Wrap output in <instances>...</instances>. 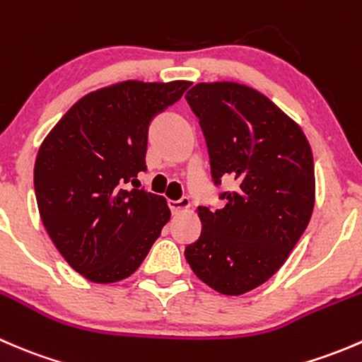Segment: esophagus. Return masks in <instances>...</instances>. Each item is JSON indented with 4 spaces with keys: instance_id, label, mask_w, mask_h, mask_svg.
Returning a JSON list of instances; mask_svg holds the SVG:
<instances>
[{
    "instance_id": "1",
    "label": "esophagus",
    "mask_w": 362,
    "mask_h": 362,
    "mask_svg": "<svg viewBox=\"0 0 362 362\" xmlns=\"http://www.w3.org/2000/svg\"><path fill=\"white\" fill-rule=\"evenodd\" d=\"M168 206L171 208L173 214H180V211L189 210V208H191V199H189L187 196H182L180 199H170V202H168Z\"/></svg>"
}]
</instances>
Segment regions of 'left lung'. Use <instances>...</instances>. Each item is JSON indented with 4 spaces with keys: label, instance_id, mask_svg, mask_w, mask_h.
Wrapping results in <instances>:
<instances>
[{
    "label": "left lung",
    "instance_id": "obj_1",
    "mask_svg": "<svg viewBox=\"0 0 362 362\" xmlns=\"http://www.w3.org/2000/svg\"><path fill=\"white\" fill-rule=\"evenodd\" d=\"M185 100L199 119L215 185L233 182L221 194L224 208L198 206L202 235L185 259L217 293L245 294L282 268L308 226L312 148L291 117L243 83H196Z\"/></svg>",
    "mask_w": 362,
    "mask_h": 362
}]
</instances>
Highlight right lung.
Instances as JSON below:
<instances>
[{
    "label": "right lung",
    "mask_w": 362,
    "mask_h": 362,
    "mask_svg": "<svg viewBox=\"0 0 362 362\" xmlns=\"http://www.w3.org/2000/svg\"><path fill=\"white\" fill-rule=\"evenodd\" d=\"M189 86L126 80L103 87L76 101L43 140L35 163L40 217L68 264L90 282L133 275L170 221L163 196L124 185L147 170L152 119Z\"/></svg>",
    "instance_id": "1"
}]
</instances>
